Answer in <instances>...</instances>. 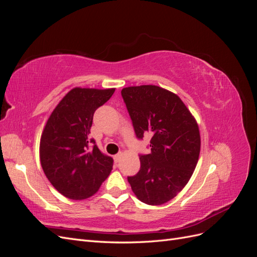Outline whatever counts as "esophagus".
I'll return each mask as SVG.
<instances>
[{"label":"esophagus","mask_w":257,"mask_h":257,"mask_svg":"<svg viewBox=\"0 0 257 257\" xmlns=\"http://www.w3.org/2000/svg\"><path fill=\"white\" fill-rule=\"evenodd\" d=\"M121 157H122V154H121V153H118V154L113 155V160H114V163H115V164H116V163H119V162H120Z\"/></svg>","instance_id":"34e87169"}]
</instances>
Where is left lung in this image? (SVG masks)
Listing matches in <instances>:
<instances>
[{
	"instance_id": "8db88e82",
	"label": "left lung",
	"mask_w": 257,
	"mask_h": 257,
	"mask_svg": "<svg viewBox=\"0 0 257 257\" xmlns=\"http://www.w3.org/2000/svg\"><path fill=\"white\" fill-rule=\"evenodd\" d=\"M135 131L150 134L149 154H141V169L127 177L137 198L158 206L173 199L189 182L198 162L200 135L196 120L175 93L158 85L121 91Z\"/></svg>"
}]
</instances>
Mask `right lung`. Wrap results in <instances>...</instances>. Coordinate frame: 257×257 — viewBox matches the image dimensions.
I'll return each mask as SVG.
<instances>
[{"instance_id": "add662e5", "label": "right lung", "mask_w": 257, "mask_h": 257, "mask_svg": "<svg viewBox=\"0 0 257 257\" xmlns=\"http://www.w3.org/2000/svg\"><path fill=\"white\" fill-rule=\"evenodd\" d=\"M114 89L74 88L62 98L43 131L40 158L46 177L62 195L80 200L95 194L113 160L89 137L93 115Z\"/></svg>"}]
</instances>
